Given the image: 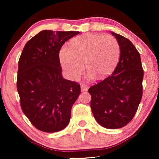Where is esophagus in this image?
Here are the masks:
<instances>
[{"instance_id": "obj_1", "label": "esophagus", "mask_w": 159, "mask_h": 159, "mask_svg": "<svg viewBox=\"0 0 159 159\" xmlns=\"http://www.w3.org/2000/svg\"><path fill=\"white\" fill-rule=\"evenodd\" d=\"M80 87H81V91H82V92H84V91H87L88 90V86H87L86 84H81Z\"/></svg>"}]
</instances>
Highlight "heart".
I'll return each mask as SVG.
<instances>
[{
	"instance_id": "obj_1",
	"label": "heart",
	"mask_w": 159,
	"mask_h": 159,
	"mask_svg": "<svg viewBox=\"0 0 159 159\" xmlns=\"http://www.w3.org/2000/svg\"><path fill=\"white\" fill-rule=\"evenodd\" d=\"M120 47L114 37L109 34H85L71 41L70 48L63 46L59 60L67 77L76 80L87 69L86 78L99 79L111 75L118 64Z\"/></svg>"
}]
</instances>
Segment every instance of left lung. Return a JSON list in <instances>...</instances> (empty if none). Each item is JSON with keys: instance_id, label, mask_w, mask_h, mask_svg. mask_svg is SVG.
<instances>
[{"instance_id": "left-lung-1", "label": "left lung", "mask_w": 159, "mask_h": 159, "mask_svg": "<svg viewBox=\"0 0 159 159\" xmlns=\"http://www.w3.org/2000/svg\"><path fill=\"white\" fill-rule=\"evenodd\" d=\"M118 41L120 56L114 72L90 87V107L97 122L107 129L125 127L133 119L143 95L140 56L130 41L111 32Z\"/></svg>"}]
</instances>
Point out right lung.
I'll use <instances>...</instances> for the list:
<instances>
[{"label":"right lung","mask_w":159,"mask_h":159,"mask_svg":"<svg viewBox=\"0 0 159 159\" xmlns=\"http://www.w3.org/2000/svg\"><path fill=\"white\" fill-rule=\"evenodd\" d=\"M79 33L43 30L24 47L18 64L17 90L24 114L40 131H61L70 121L80 85L62 77L59 51L65 42Z\"/></svg>","instance_id":"right-lung-1"}]
</instances>
